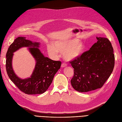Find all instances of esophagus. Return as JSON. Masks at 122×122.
Instances as JSON below:
<instances>
[{"mask_svg": "<svg viewBox=\"0 0 122 122\" xmlns=\"http://www.w3.org/2000/svg\"><path fill=\"white\" fill-rule=\"evenodd\" d=\"M66 66H67V65H66V64H64V63H63L62 64V65H61V67H62V68H65Z\"/></svg>", "mask_w": 122, "mask_h": 122, "instance_id": "esophagus-1", "label": "esophagus"}]
</instances>
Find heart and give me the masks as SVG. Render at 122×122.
<instances>
[{
    "instance_id": "heart-1",
    "label": "heart",
    "mask_w": 122,
    "mask_h": 122,
    "mask_svg": "<svg viewBox=\"0 0 122 122\" xmlns=\"http://www.w3.org/2000/svg\"><path fill=\"white\" fill-rule=\"evenodd\" d=\"M47 51L53 58L60 56L63 53L66 61H72L81 56L86 50V45L77 39H72L62 41H56L54 44H49L47 46Z\"/></svg>"
}]
</instances>
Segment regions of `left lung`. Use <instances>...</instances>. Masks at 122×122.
<instances>
[{"instance_id":"obj_1","label":"left lung","mask_w":122,"mask_h":122,"mask_svg":"<svg viewBox=\"0 0 122 122\" xmlns=\"http://www.w3.org/2000/svg\"><path fill=\"white\" fill-rule=\"evenodd\" d=\"M97 43L81 56L71 61L74 74L72 86L79 92L101 88L111 75L114 66V55L108 39L96 37Z\"/></svg>"}]
</instances>
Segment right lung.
<instances>
[{"label": "right lung", "instance_id": "add662e5", "mask_svg": "<svg viewBox=\"0 0 122 122\" xmlns=\"http://www.w3.org/2000/svg\"><path fill=\"white\" fill-rule=\"evenodd\" d=\"M40 43L32 42L25 37L19 36L14 40L6 54V70L11 81L17 87L28 95L41 94L45 92L52 83L55 74L60 69L61 62L44 56L39 49ZM22 47H27L35 58V67L30 77L22 79L14 72L12 66L13 53Z\"/></svg>", "mask_w": 122, "mask_h": 122}]
</instances>
